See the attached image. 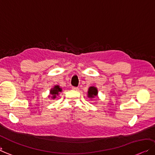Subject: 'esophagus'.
<instances>
[{
    "label": "esophagus",
    "instance_id": "34e87169",
    "mask_svg": "<svg viewBox=\"0 0 155 155\" xmlns=\"http://www.w3.org/2000/svg\"><path fill=\"white\" fill-rule=\"evenodd\" d=\"M72 89L73 90H74V91H78V87H72Z\"/></svg>",
    "mask_w": 155,
    "mask_h": 155
}]
</instances>
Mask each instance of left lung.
Here are the masks:
<instances>
[{"label": "left lung", "mask_w": 155, "mask_h": 155, "mask_svg": "<svg viewBox=\"0 0 155 155\" xmlns=\"http://www.w3.org/2000/svg\"><path fill=\"white\" fill-rule=\"evenodd\" d=\"M98 94V89L95 87H90L88 89V97L93 98Z\"/></svg>", "instance_id": "1"}]
</instances>
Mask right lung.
<instances>
[{"instance_id": "1", "label": "right lung", "mask_w": 155, "mask_h": 155, "mask_svg": "<svg viewBox=\"0 0 155 155\" xmlns=\"http://www.w3.org/2000/svg\"><path fill=\"white\" fill-rule=\"evenodd\" d=\"M62 91V89L60 87L59 85H55L53 88H51L50 91V96H49V97H51L52 99H54V98L57 97V95H59L60 92Z\"/></svg>"}]
</instances>
